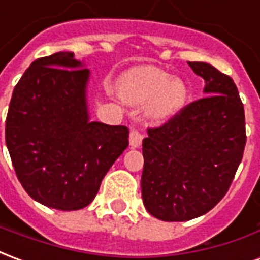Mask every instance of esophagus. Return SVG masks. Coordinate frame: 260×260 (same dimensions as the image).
<instances>
[{"instance_id": "esophagus-1", "label": "esophagus", "mask_w": 260, "mask_h": 260, "mask_svg": "<svg viewBox=\"0 0 260 260\" xmlns=\"http://www.w3.org/2000/svg\"><path fill=\"white\" fill-rule=\"evenodd\" d=\"M142 139L143 136L138 132L136 129H131L129 132V145L132 147H139L142 145Z\"/></svg>"}]
</instances>
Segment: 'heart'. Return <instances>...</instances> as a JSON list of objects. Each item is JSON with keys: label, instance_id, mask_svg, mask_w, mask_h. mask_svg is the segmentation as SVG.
I'll use <instances>...</instances> for the list:
<instances>
[{"label": "heart", "instance_id": "1", "mask_svg": "<svg viewBox=\"0 0 260 260\" xmlns=\"http://www.w3.org/2000/svg\"><path fill=\"white\" fill-rule=\"evenodd\" d=\"M119 93L126 102H150L154 118H167L177 113L186 99V86L178 78H170L163 69L141 67L126 72L119 80Z\"/></svg>", "mask_w": 260, "mask_h": 260}]
</instances>
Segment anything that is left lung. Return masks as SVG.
Here are the masks:
<instances>
[{
	"label": "left lung",
	"instance_id": "obj_1",
	"mask_svg": "<svg viewBox=\"0 0 260 260\" xmlns=\"http://www.w3.org/2000/svg\"><path fill=\"white\" fill-rule=\"evenodd\" d=\"M205 80V94L181 108L142 143V199L163 221L199 217L221 201L246 143L245 114L229 75L206 62H188Z\"/></svg>",
	"mask_w": 260,
	"mask_h": 260
}]
</instances>
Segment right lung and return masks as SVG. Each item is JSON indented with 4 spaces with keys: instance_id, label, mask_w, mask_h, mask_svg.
I'll return each instance as SVG.
<instances>
[{
    "instance_id": "add662e5",
    "label": "right lung",
    "mask_w": 260,
    "mask_h": 260,
    "mask_svg": "<svg viewBox=\"0 0 260 260\" xmlns=\"http://www.w3.org/2000/svg\"><path fill=\"white\" fill-rule=\"evenodd\" d=\"M89 69L59 51L33 61L15 86L5 142L18 180L43 205L79 210L128 147L124 125L89 121Z\"/></svg>"
}]
</instances>
